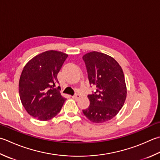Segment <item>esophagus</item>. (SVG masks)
<instances>
[{"mask_svg": "<svg viewBox=\"0 0 160 160\" xmlns=\"http://www.w3.org/2000/svg\"><path fill=\"white\" fill-rule=\"evenodd\" d=\"M80 96L79 94H78V93H76V94L72 96V98H73L75 100H78V99L80 98Z\"/></svg>", "mask_w": 160, "mask_h": 160, "instance_id": "1", "label": "esophagus"}]
</instances>
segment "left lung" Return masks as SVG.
I'll use <instances>...</instances> for the list:
<instances>
[{
  "label": "left lung",
  "instance_id": "1",
  "mask_svg": "<svg viewBox=\"0 0 160 160\" xmlns=\"http://www.w3.org/2000/svg\"><path fill=\"white\" fill-rule=\"evenodd\" d=\"M89 84L96 92L87 96L89 108L84 116L93 123H103L117 115L126 101L127 89L123 71L115 59L102 52L93 51L82 57Z\"/></svg>",
  "mask_w": 160,
  "mask_h": 160
}]
</instances>
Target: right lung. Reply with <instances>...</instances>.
<instances>
[{
	"label": "right lung",
	"mask_w": 160,
	"mask_h": 160,
	"mask_svg": "<svg viewBox=\"0 0 160 160\" xmlns=\"http://www.w3.org/2000/svg\"><path fill=\"white\" fill-rule=\"evenodd\" d=\"M68 55L48 51L37 55L25 66L18 84L22 105L30 116L39 121L55 117L66 98L59 92L58 74Z\"/></svg>",
	"instance_id": "add662e5"
}]
</instances>
